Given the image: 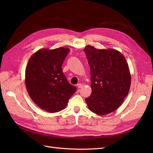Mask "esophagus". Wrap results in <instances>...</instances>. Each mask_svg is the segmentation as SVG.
Returning a JSON list of instances; mask_svg holds the SVG:
<instances>
[{"label": "esophagus", "instance_id": "34e87169", "mask_svg": "<svg viewBox=\"0 0 153 153\" xmlns=\"http://www.w3.org/2000/svg\"><path fill=\"white\" fill-rule=\"evenodd\" d=\"M82 86H83V85L82 84H80L79 83V84H77V87L79 88V89H80V88H81Z\"/></svg>", "mask_w": 153, "mask_h": 153}]
</instances>
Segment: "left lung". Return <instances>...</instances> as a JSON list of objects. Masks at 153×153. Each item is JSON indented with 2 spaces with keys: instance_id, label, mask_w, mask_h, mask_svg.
I'll use <instances>...</instances> for the list:
<instances>
[{
  "instance_id": "1",
  "label": "left lung",
  "mask_w": 153,
  "mask_h": 153,
  "mask_svg": "<svg viewBox=\"0 0 153 153\" xmlns=\"http://www.w3.org/2000/svg\"><path fill=\"white\" fill-rule=\"evenodd\" d=\"M84 51L91 69L92 94L85 99L88 108L97 115L108 114L122 105L130 91L129 66L117 50L87 45Z\"/></svg>"
}]
</instances>
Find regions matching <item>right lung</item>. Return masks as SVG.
I'll return each mask as SVG.
<instances>
[{
	"mask_svg": "<svg viewBox=\"0 0 153 153\" xmlns=\"http://www.w3.org/2000/svg\"><path fill=\"white\" fill-rule=\"evenodd\" d=\"M69 50L62 47L40 49L32 54L26 67L25 83L30 97L38 107L50 113L65 108L76 91L62 70Z\"/></svg>",
	"mask_w": 153,
	"mask_h": 153,
	"instance_id": "1",
	"label": "right lung"
}]
</instances>
